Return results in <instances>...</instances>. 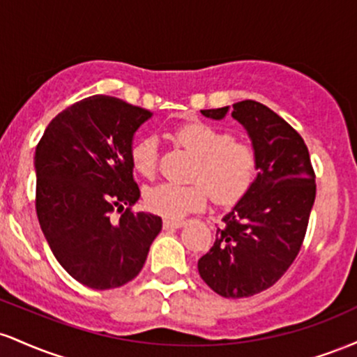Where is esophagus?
<instances>
[{
  "mask_svg": "<svg viewBox=\"0 0 357 357\" xmlns=\"http://www.w3.org/2000/svg\"><path fill=\"white\" fill-rule=\"evenodd\" d=\"M162 225H165L166 230H178V228H181L186 225V221L184 220H165L162 221Z\"/></svg>",
  "mask_w": 357,
  "mask_h": 357,
  "instance_id": "obj_1",
  "label": "esophagus"
}]
</instances>
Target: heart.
<instances>
[{
	"instance_id": "heart-1",
	"label": "heart",
	"mask_w": 357,
	"mask_h": 357,
	"mask_svg": "<svg viewBox=\"0 0 357 357\" xmlns=\"http://www.w3.org/2000/svg\"><path fill=\"white\" fill-rule=\"evenodd\" d=\"M174 139L196 155L190 186L159 184L146 191L147 210L176 220L206 204L208 195L218 204H233L247 195L257 179L258 155L248 142L236 141L231 132L202 121L186 122L174 130ZM130 165L142 178L158 173V142L153 137L137 139L130 146Z\"/></svg>"
}]
</instances>
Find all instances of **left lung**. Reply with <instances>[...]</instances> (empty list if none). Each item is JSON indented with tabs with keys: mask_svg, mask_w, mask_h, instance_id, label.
Returning <instances> with one entry per match:
<instances>
[{
	"mask_svg": "<svg viewBox=\"0 0 357 357\" xmlns=\"http://www.w3.org/2000/svg\"><path fill=\"white\" fill-rule=\"evenodd\" d=\"M228 107L202 110L223 119ZM258 155V174L247 195L225 216L199 275L221 297H252L272 287L304 243L315 199V173L304 139L267 105L233 104Z\"/></svg>",
	"mask_w": 357,
	"mask_h": 357,
	"instance_id": "left-lung-1",
	"label": "left lung"
}]
</instances>
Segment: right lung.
Here are the masks:
<instances>
[{
	"instance_id": "1",
	"label": "right lung",
	"mask_w": 357,
	"mask_h": 357,
	"mask_svg": "<svg viewBox=\"0 0 357 357\" xmlns=\"http://www.w3.org/2000/svg\"><path fill=\"white\" fill-rule=\"evenodd\" d=\"M149 117L147 109L92 96L61 110L36 146L40 227L61 267L90 289L136 278L162 228L159 216L132 211L141 191L129 153Z\"/></svg>"
}]
</instances>
